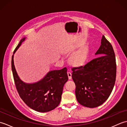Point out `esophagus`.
<instances>
[{"instance_id":"34e87169","label":"esophagus","mask_w":127,"mask_h":127,"mask_svg":"<svg viewBox=\"0 0 127 127\" xmlns=\"http://www.w3.org/2000/svg\"><path fill=\"white\" fill-rule=\"evenodd\" d=\"M68 76L69 79H71V73L70 72H68Z\"/></svg>"}]
</instances>
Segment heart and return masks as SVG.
<instances>
[{
	"label": "heart",
	"instance_id": "obj_1",
	"mask_svg": "<svg viewBox=\"0 0 127 127\" xmlns=\"http://www.w3.org/2000/svg\"><path fill=\"white\" fill-rule=\"evenodd\" d=\"M88 50L87 46H83L70 59L71 63L76 66L82 65L87 57Z\"/></svg>",
	"mask_w": 127,
	"mask_h": 127
}]
</instances>
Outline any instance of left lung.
I'll list each match as a JSON object with an SVG mask.
<instances>
[{
	"label": "left lung",
	"mask_w": 127,
	"mask_h": 127,
	"mask_svg": "<svg viewBox=\"0 0 127 127\" xmlns=\"http://www.w3.org/2000/svg\"><path fill=\"white\" fill-rule=\"evenodd\" d=\"M95 55L97 57L85 65L72 69L77 100L81 105L90 108L100 106L108 99L116 76L114 51L104 35Z\"/></svg>",
	"instance_id": "8db88e82"
}]
</instances>
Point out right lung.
Returning a JSON list of instances; mask_svg holds the SVG:
<instances>
[{"label":"right lung","instance_id":"1","mask_svg":"<svg viewBox=\"0 0 127 127\" xmlns=\"http://www.w3.org/2000/svg\"><path fill=\"white\" fill-rule=\"evenodd\" d=\"M26 38L21 40L13 55ZM13 55L11 60L12 71L16 89L21 98L30 108L37 112H46L55 109L60 103L64 85L68 80L66 68L50 71L36 82L26 83L20 79L16 72Z\"/></svg>","mask_w":127,"mask_h":127}]
</instances>
